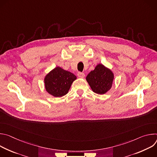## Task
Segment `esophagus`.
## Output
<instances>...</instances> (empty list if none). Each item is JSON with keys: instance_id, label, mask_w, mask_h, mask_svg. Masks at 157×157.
Listing matches in <instances>:
<instances>
[{"instance_id": "esophagus-1", "label": "esophagus", "mask_w": 157, "mask_h": 157, "mask_svg": "<svg viewBox=\"0 0 157 157\" xmlns=\"http://www.w3.org/2000/svg\"><path fill=\"white\" fill-rule=\"evenodd\" d=\"M78 76L79 78H84V76H85V75H84V73H83L79 72V73H78Z\"/></svg>"}]
</instances>
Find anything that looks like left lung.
I'll use <instances>...</instances> for the list:
<instances>
[{
  "instance_id": "left-lung-1",
  "label": "left lung",
  "mask_w": 157,
  "mask_h": 157,
  "mask_svg": "<svg viewBox=\"0 0 157 157\" xmlns=\"http://www.w3.org/2000/svg\"><path fill=\"white\" fill-rule=\"evenodd\" d=\"M86 79L94 93L104 94L111 89L114 75L109 68L99 63L87 75Z\"/></svg>"
}]
</instances>
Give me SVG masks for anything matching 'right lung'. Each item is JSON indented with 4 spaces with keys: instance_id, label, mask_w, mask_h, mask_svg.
Returning <instances> with one entry per match:
<instances>
[{
    "instance_id": "obj_1",
    "label": "right lung",
    "mask_w": 157,
    "mask_h": 157,
    "mask_svg": "<svg viewBox=\"0 0 157 157\" xmlns=\"http://www.w3.org/2000/svg\"><path fill=\"white\" fill-rule=\"evenodd\" d=\"M76 78L72 73L57 66L44 77V87L50 95L60 98L68 93L72 83Z\"/></svg>"
}]
</instances>
